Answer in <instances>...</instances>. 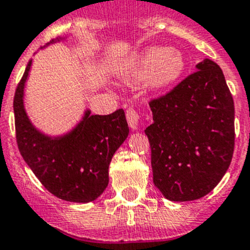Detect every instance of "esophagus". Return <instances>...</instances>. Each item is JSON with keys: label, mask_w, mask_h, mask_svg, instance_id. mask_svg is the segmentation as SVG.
<instances>
[{"label": "esophagus", "mask_w": 250, "mask_h": 250, "mask_svg": "<svg viewBox=\"0 0 250 250\" xmlns=\"http://www.w3.org/2000/svg\"><path fill=\"white\" fill-rule=\"evenodd\" d=\"M125 117H127V122L132 131H137L138 125H140V114H138V112H136L134 109H128L127 113H125Z\"/></svg>", "instance_id": "1"}]
</instances>
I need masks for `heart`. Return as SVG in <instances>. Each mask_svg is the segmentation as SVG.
<instances>
[{
	"label": "heart",
	"mask_w": 250,
	"mask_h": 250,
	"mask_svg": "<svg viewBox=\"0 0 250 250\" xmlns=\"http://www.w3.org/2000/svg\"><path fill=\"white\" fill-rule=\"evenodd\" d=\"M186 68L181 51L172 47H148L132 60L125 71L129 82H142L155 90L168 88L181 78Z\"/></svg>",
	"instance_id": "b5f03b06"
}]
</instances>
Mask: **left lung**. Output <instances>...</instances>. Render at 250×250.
Returning a JSON list of instances; mask_svg holds the SVG:
<instances>
[{"label":"left lung","instance_id":"obj_1","mask_svg":"<svg viewBox=\"0 0 250 250\" xmlns=\"http://www.w3.org/2000/svg\"><path fill=\"white\" fill-rule=\"evenodd\" d=\"M153 184L171 201H192L218 185L234 152V101L210 59L166 95L149 102Z\"/></svg>","mask_w":250,"mask_h":250}]
</instances>
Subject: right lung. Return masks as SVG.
<instances>
[{"instance_id": "add662e5", "label": "right lung", "mask_w": 250, "mask_h": 250, "mask_svg": "<svg viewBox=\"0 0 250 250\" xmlns=\"http://www.w3.org/2000/svg\"><path fill=\"white\" fill-rule=\"evenodd\" d=\"M65 38L53 40L59 42ZM30 60L14 99L17 146L27 166L49 192L71 203H90L98 199L109 182L108 168L113 155L128 137L123 109L108 116L84 112L71 131L49 136L35 127L25 109V84Z\"/></svg>"}]
</instances>
